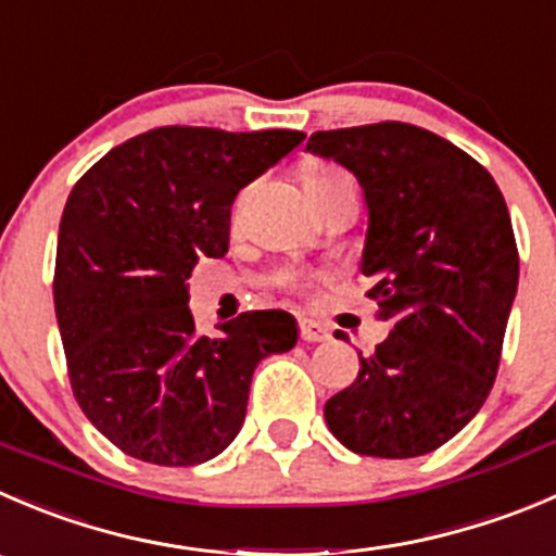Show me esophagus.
<instances>
[{
	"instance_id": "obj_1",
	"label": "esophagus",
	"mask_w": 556,
	"mask_h": 556,
	"mask_svg": "<svg viewBox=\"0 0 556 556\" xmlns=\"http://www.w3.org/2000/svg\"><path fill=\"white\" fill-rule=\"evenodd\" d=\"M299 333L304 342H326V339H331V331L315 320H299Z\"/></svg>"
}]
</instances>
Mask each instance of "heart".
<instances>
[{"label": "heart", "mask_w": 556, "mask_h": 556, "mask_svg": "<svg viewBox=\"0 0 556 556\" xmlns=\"http://www.w3.org/2000/svg\"><path fill=\"white\" fill-rule=\"evenodd\" d=\"M299 174H301V185H304L306 195H309L312 203L331 195V192L339 190V187H355L353 179H350V174H344V170L337 168V165L323 163V160H304ZM285 285H290V288H301V285H304V277H299V274H288V277H285Z\"/></svg>", "instance_id": "b5f03b06"}]
</instances>
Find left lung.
Here are the masks:
<instances>
[{
  "mask_svg": "<svg viewBox=\"0 0 556 556\" xmlns=\"http://www.w3.org/2000/svg\"><path fill=\"white\" fill-rule=\"evenodd\" d=\"M306 152L364 187L361 271L391 323L353 386L326 402L333 438L361 456L413 459L448 443L494 386L519 285L508 206L481 163L404 122L309 135Z\"/></svg>",
  "mask_w": 556,
  "mask_h": 556,
  "instance_id": "obj_1",
  "label": "left lung"
}]
</instances>
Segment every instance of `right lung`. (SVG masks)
<instances>
[{"label": "right lung", "mask_w": 556, "mask_h": 556, "mask_svg": "<svg viewBox=\"0 0 556 556\" xmlns=\"http://www.w3.org/2000/svg\"><path fill=\"white\" fill-rule=\"evenodd\" d=\"M299 129L157 127L91 165L59 225L53 306L84 415L127 456L190 467L223 454L252 371L299 339L282 309L198 333L187 279L223 257L241 187L293 152Z\"/></svg>", "instance_id": "add662e5"}]
</instances>
